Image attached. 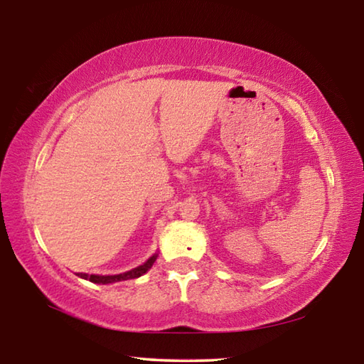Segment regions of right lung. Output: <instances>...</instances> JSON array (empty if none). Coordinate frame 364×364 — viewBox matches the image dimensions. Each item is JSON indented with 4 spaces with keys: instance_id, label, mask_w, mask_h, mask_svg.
I'll return each instance as SVG.
<instances>
[{
    "instance_id": "add662e5",
    "label": "right lung",
    "mask_w": 364,
    "mask_h": 364,
    "mask_svg": "<svg viewBox=\"0 0 364 364\" xmlns=\"http://www.w3.org/2000/svg\"><path fill=\"white\" fill-rule=\"evenodd\" d=\"M157 254H154L149 260L146 263L139 264V267L133 268L130 271H127V273H122V274H114V276H101V274H86V273H77V276L83 279H88L91 282H95V284H112V282H119V281H127V279H136L139 276H143L146 271H149L151 267L156 262Z\"/></svg>"
}]
</instances>
